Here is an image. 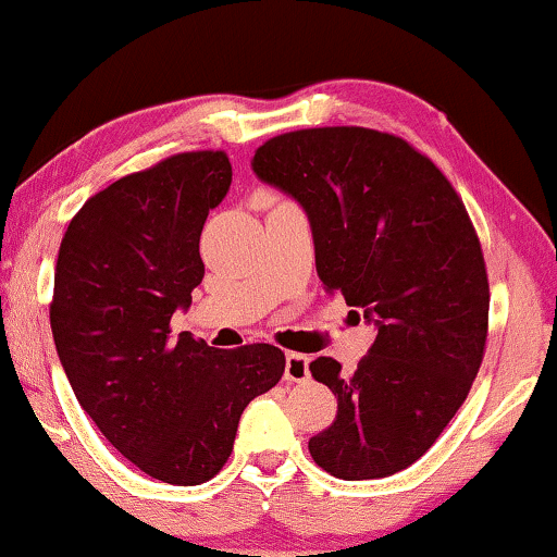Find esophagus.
<instances>
[{
    "instance_id": "34e87169",
    "label": "esophagus",
    "mask_w": 557,
    "mask_h": 557,
    "mask_svg": "<svg viewBox=\"0 0 557 557\" xmlns=\"http://www.w3.org/2000/svg\"><path fill=\"white\" fill-rule=\"evenodd\" d=\"M284 379L286 382H306L309 379V357L298 351H288Z\"/></svg>"
}]
</instances>
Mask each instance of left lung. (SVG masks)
<instances>
[{
    "instance_id": "8db88e82",
    "label": "left lung",
    "mask_w": 557,
    "mask_h": 557,
    "mask_svg": "<svg viewBox=\"0 0 557 557\" xmlns=\"http://www.w3.org/2000/svg\"><path fill=\"white\" fill-rule=\"evenodd\" d=\"M253 171L304 206L319 278L376 326L354 372L332 357L309 364L338 405L309 440L313 462L342 480L407 470L462 407L485 357L487 269L462 198L414 145L357 125L276 135Z\"/></svg>"
}]
</instances>
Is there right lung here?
I'll return each instance as SVG.
<instances>
[{
    "instance_id": "add662e5",
    "label": "right lung",
    "mask_w": 557,
    "mask_h": 557,
    "mask_svg": "<svg viewBox=\"0 0 557 557\" xmlns=\"http://www.w3.org/2000/svg\"><path fill=\"white\" fill-rule=\"evenodd\" d=\"M231 175L223 150H190L110 183L70 221L54 265L50 324L72 392L120 455L168 485L215 478L248 401L286 369L273 344L171 336Z\"/></svg>"
}]
</instances>
